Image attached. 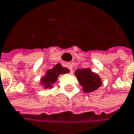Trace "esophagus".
Here are the masks:
<instances>
[{"instance_id": "esophagus-1", "label": "esophagus", "mask_w": 134, "mask_h": 134, "mask_svg": "<svg viewBox=\"0 0 134 134\" xmlns=\"http://www.w3.org/2000/svg\"><path fill=\"white\" fill-rule=\"evenodd\" d=\"M66 68H68L70 71H72V63H66Z\"/></svg>"}]
</instances>
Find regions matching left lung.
Listing matches in <instances>:
<instances>
[{
	"label": "left lung",
	"mask_w": 134,
	"mask_h": 134,
	"mask_svg": "<svg viewBox=\"0 0 134 134\" xmlns=\"http://www.w3.org/2000/svg\"><path fill=\"white\" fill-rule=\"evenodd\" d=\"M75 75L80 84L83 87V90L85 92L90 93L96 90L102 85L99 76L93 72L90 68L77 69Z\"/></svg>",
	"instance_id": "left-lung-1"
}]
</instances>
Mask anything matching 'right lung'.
I'll return each instance as SVG.
<instances>
[{
	"label": "right lung",
	"mask_w": 134,
	"mask_h": 134,
	"mask_svg": "<svg viewBox=\"0 0 134 134\" xmlns=\"http://www.w3.org/2000/svg\"><path fill=\"white\" fill-rule=\"evenodd\" d=\"M68 72H69V70L68 68H63L60 63H58L55 65V66H54L52 69H49L46 71L45 76L41 80V84L44 85V88H49V89H51L53 87L52 85L57 81L58 76L60 74H65Z\"/></svg>",
	"instance_id": "right-lung-1"
}]
</instances>
